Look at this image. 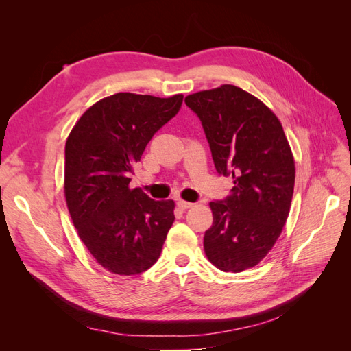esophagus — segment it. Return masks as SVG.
Here are the masks:
<instances>
[{"label":"esophagus","instance_id":"1","mask_svg":"<svg viewBox=\"0 0 351 351\" xmlns=\"http://www.w3.org/2000/svg\"><path fill=\"white\" fill-rule=\"evenodd\" d=\"M177 206L180 209H189V208L193 206V204H190V202H186V200H178L177 202Z\"/></svg>","mask_w":351,"mask_h":351}]
</instances>
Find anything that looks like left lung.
Masks as SVG:
<instances>
[{"instance_id":"left-lung-1","label":"left lung","mask_w":351,"mask_h":351,"mask_svg":"<svg viewBox=\"0 0 351 351\" xmlns=\"http://www.w3.org/2000/svg\"><path fill=\"white\" fill-rule=\"evenodd\" d=\"M202 123L217 173L234 180L231 193L210 202L208 259L224 272L258 265L280 237L294 190V159L282 125L253 95L232 84L184 99Z\"/></svg>"}]
</instances>
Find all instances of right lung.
I'll list each match as a JSON object with an SVG mask.
<instances>
[{
  "mask_svg": "<svg viewBox=\"0 0 351 351\" xmlns=\"http://www.w3.org/2000/svg\"><path fill=\"white\" fill-rule=\"evenodd\" d=\"M183 95L115 93L98 101L66 142L64 193L73 224L105 269L137 275L158 261L174 222V202L129 189L152 136L182 108Z\"/></svg>",
  "mask_w": 351,
  "mask_h": 351,
  "instance_id": "obj_1",
  "label": "right lung"
}]
</instances>
